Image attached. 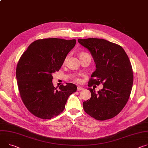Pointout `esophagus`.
<instances>
[{
    "label": "esophagus",
    "mask_w": 148,
    "mask_h": 148,
    "mask_svg": "<svg viewBox=\"0 0 148 148\" xmlns=\"http://www.w3.org/2000/svg\"><path fill=\"white\" fill-rule=\"evenodd\" d=\"M84 88H83V87H79V86H78L77 87V91H80V90H83Z\"/></svg>",
    "instance_id": "1"
}]
</instances>
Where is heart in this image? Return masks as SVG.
Wrapping results in <instances>:
<instances>
[{"label": "heart", "instance_id": "heart-1", "mask_svg": "<svg viewBox=\"0 0 148 148\" xmlns=\"http://www.w3.org/2000/svg\"><path fill=\"white\" fill-rule=\"evenodd\" d=\"M84 55H88V53H82V54H81V56H80V57H81V56H84ZM68 58H69V57H68V56L66 57L65 58L64 61V62H66L67 60H68ZM74 81H75L76 83H79L81 82V79H80V78H78V77H75V78H74Z\"/></svg>", "mask_w": 148, "mask_h": 148}]
</instances>
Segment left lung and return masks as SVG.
Here are the masks:
<instances>
[{"label":"left lung","mask_w":148,"mask_h":148,"mask_svg":"<svg viewBox=\"0 0 148 148\" xmlns=\"http://www.w3.org/2000/svg\"><path fill=\"white\" fill-rule=\"evenodd\" d=\"M78 42L91 52L96 63L88 86L92 84L103 88L96 92L89 88L90 99L83 102L86 113L99 120L117 115L126 104L133 82L132 65L126 52L118 44L99 38L78 39Z\"/></svg>","instance_id":"8db88e82"}]
</instances>
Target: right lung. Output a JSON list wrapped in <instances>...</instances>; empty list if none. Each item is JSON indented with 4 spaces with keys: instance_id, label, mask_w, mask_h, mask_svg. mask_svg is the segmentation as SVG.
I'll use <instances>...</instances> for the list:
<instances>
[{
    "instance_id": "right-lung-1",
    "label": "right lung",
    "mask_w": 148,
    "mask_h": 148,
    "mask_svg": "<svg viewBox=\"0 0 148 148\" xmlns=\"http://www.w3.org/2000/svg\"><path fill=\"white\" fill-rule=\"evenodd\" d=\"M75 39L45 38L33 42L21 57L16 76L21 99L35 116L49 119L65 109L69 97L75 92L72 83L54 87L52 74L58 71Z\"/></svg>"
}]
</instances>
